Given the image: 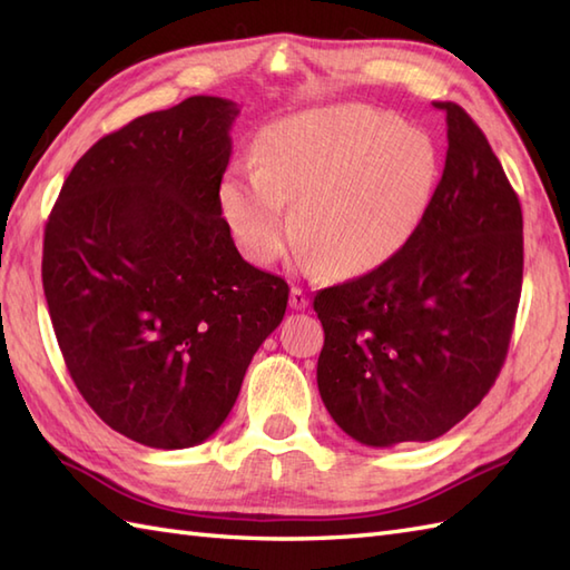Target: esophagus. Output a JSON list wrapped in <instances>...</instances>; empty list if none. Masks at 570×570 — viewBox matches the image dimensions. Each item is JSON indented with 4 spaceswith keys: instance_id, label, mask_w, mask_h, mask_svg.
Returning <instances> with one entry per match:
<instances>
[{
    "instance_id": "esophagus-1",
    "label": "esophagus",
    "mask_w": 570,
    "mask_h": 570,
    "mask_svg": "<svg viewBox=\"0 0 570 570\" xmlns=\"http://www.w3.org/2000/svg\"><path fill=\"white\" fill-rule=\"evenodd\" d=\"M288 304H292V308H296V311H304V308H308L311 298H308V294L304 292V288L294 286L292 288V301H288Z\"/></svg>"
}]
</instances>
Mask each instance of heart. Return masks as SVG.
Segmentation results:
<instances>
[{"label":"heart","mask_w":570,"mask_h":570,"mask_svg":"<svg viewBox=\"0 0 570 570\" xmlns=\"http://www.w3.org/2000/svg\"><path fill=\"white\" fill-rule=\"evenodd\" d=\"M257 166H235L220 184V208L239 249L272 264L292 239L341 278L380 269L426 217L439 186L429 135L365 105H331L266 127Z\"/></svg>","instance_id":"b5f03b06"}]
</instances>
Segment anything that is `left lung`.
<instances>
[{
  "instance_id": "left-lung-1",
  "label": "left lung",
  "mask_w": 570,
  "mask_h": 570,
  "mask_svg": "<svg viewBox=\"0 0 570 570\" xmlns=\"http://www.w3.org/2000/svg\"><path fill=\"white\" fill-rule=\"evenodd\" d=\"M431 208L380 269L313 298L325 331L318 392L350 439L433 441L498 380L522 294V205L482 129L455 102Z\"/></svg>"
}]
</instances>
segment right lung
I'll return each mask as SVG.
<instances>
[{"mask_svg":"<svg viewBox=\"0 0 570 570\" xmlns=\"http://www.w3.org/2000/svg\"><path fill=\"white\" fill-rule=\"evenodd\" d=\"M239 107L196 95L131 119L72 166L41 278L66 367L107 426L149 448L220 429L288 284L242 259L220 208Z\"/></svg>","mask_w":570,"mask_h":570,"instance_id":"1","label":"right lung"}]
</instances>
